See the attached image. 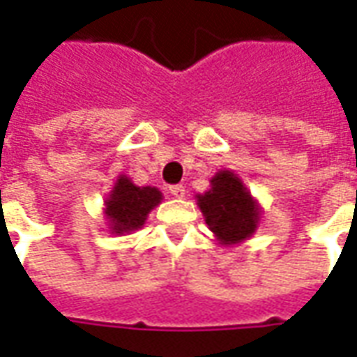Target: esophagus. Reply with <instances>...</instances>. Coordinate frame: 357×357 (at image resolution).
Returning <instances> with one entry per match:
<instances>
[{
  "label": "esophagus",
  "instance_id": "1",
  "mask_svg": "<svg viewBox=\"0 0 357 357\" xmlns=\"http://www.w3.org/2000/svg\"><path fill=\"white\" fill-rule=\"evenodd\" d=\"M170 193L176 197V199H183V197H185V187H183V185H172Z\"/></svg>",
  "mask_w": 357,
  "mask_h": 357
}]
</instances>
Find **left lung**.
I'll list each match as a JSON object with an SVG mask.
<instances>
[{"label": "left lung", "instance_id": "1", "mask_svg": "<svg viewBox=\"0 0 357 357\" xmlns=\"http://www.w3.org/2000/svg\"><path fill=\"white\" fill-rule=\"evenodd\" d=\"M197 204L222 245H234L253 236L261 218L257 201L230 170H220L211 179V189L197 195Z\"/></svg>", "mask_w": 357, "mask_h": 357}]
</instances>
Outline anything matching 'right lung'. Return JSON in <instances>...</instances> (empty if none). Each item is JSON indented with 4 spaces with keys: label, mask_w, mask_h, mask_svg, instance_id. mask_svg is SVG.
<instances>
[{
    "label": "right lung",
    "mask_w": 357,
    "mask_h": 357,
    "mask_svg": "<svg viewBox=\"0 0 357 357\" xmlns=\"http://www.w3.org/2000/svg\"><path fill=\"white\" fill-rule=\"evenodd\" d=\"M162 201V193L156 187H139L127 176H119L112 193L106 199L104 214L108 218L109 231L123 236L139 230L149 213Z\"/></svg>",
    "instance_id": "1"
}]
</instances>
